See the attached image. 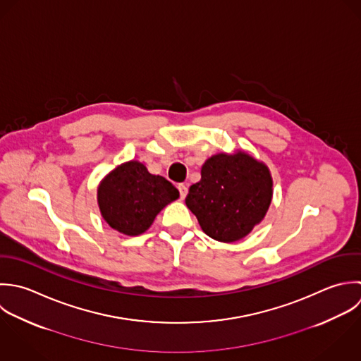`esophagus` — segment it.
<instances>
[{
    "mask_svg": "<svg viewBox=\"0 0 361 361\" xmlns=\"http://www.w3.org/2000/svg\"><path fill=\"white\" fill-rule=\"evenodd\" d=\"M178 189H179V193H180V199H185L186 195H188V188H186V185L179 183V185H178Z\"/></svg>",
    "mask_w": 361,
    "mask_h": 361,
    "instance_id": "1",
    "label": "esophagus"
}]
</instances>
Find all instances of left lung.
Returning <instances> with one entry per match:
<instances>
[{
	"instance_id": "8db88e82",
	"label": "left lung",
	"mask_w": 361,
	"mask_h": 361,
	"mask_svg": "<svg viewBox=\"0 0 361 361\" xmlns=\"http://www.w3.org/2000/svg\"><path fill=\"white\" fill-rule=\"evenodd\" d=\"M271 186L267 166L250 155L217 154L204 162L202 179L189 188L185 202L209 237L235 242L263 220Z\"/></svg>"
}]
</instances>
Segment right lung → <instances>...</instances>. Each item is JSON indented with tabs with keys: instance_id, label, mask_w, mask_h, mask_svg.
<instances>
[{
	"instance_id": "1",
	"label": "right lung",
	"mask_w": 361,
	"mask_h": 361,
	"mask_svg": "<svg viewBox=\"0 0 361 361\" xmlns=\"http://www.w3.org/2000/svg\"><path fill=\"white\" fill-rule=\"evenodd\" d=\"M179 197L178 189L164 176L151 175L137 162L114 169L98 188V203L105 221L124 235H140L157 214Z\"/></svg>"
}]
</instances>
